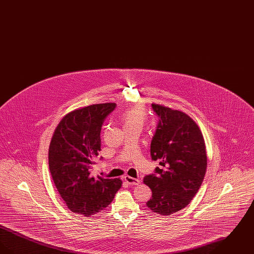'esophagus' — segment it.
<instances>
[{
  "label": "esophagus",
  "instance_id": "34e87169",
  "mask_svg": "<svg viewBox=\"0 0 254 254\" xmlns=\"http://www.w3.org/2000/svg\"><path fill=\"white\" fill-rule=\"evenodd\" d=\"M125 181L127 182L128 185H133V186H136L140 183L139 179H135V178H132V177L127 176V175L125 176Z\"/></svg>",
  "mask_w": 254,
  "mask_h": 254
}]
</instances>
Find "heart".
<instances>
[{
    "instance_id": "obj_1",
    "label": "heart",
    "mask_w": 254,
    "mask_h": 254,
    "mask_svg": "<svg viewBox=\"0 0 254 254\" xmlns=\"http://www.w3.org/2000/svg\"><path fill=\"white\" fill-rule=\"evenodd\" d=\"M145 120V112L141 108L126 110L121 115V122L124 127H139L142 128Z\"/></svg>"
}]
</instances>
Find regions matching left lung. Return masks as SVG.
I'll return each instance as SVG.
<instances>
[{"mask_svg": "<svg viewBox=\"0 0 254 254\" xmlns=\"http://www.w3.org/2000/svg\"><path fill=\"white\" fill-rule=\"evenodd\" d=\"M151 107L158 124L150 155L159 167L144 178L152 191L146 205L168 216L189 205L203 183L207 164L205 141L198 126L186 113L155 104Z\"/></svg>", "mask_w": 254, "mask_h": 254, "instance_id": "obj_1", "label": "left lung"}]
</instances>
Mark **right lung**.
Returning <instances> with one entry per match:
<instances>
[{
	"mask_svg": "<svg viewBox=\"0 0 254 254\" xmlns=\"http://www.w3.org/2000/svg\"><path fill=\"white\" fill-rule=\"evenodd\" d=\"M115 108L116 104L106 103L69 112L57 126L49 145V170L57 190L72 212L85 217L107 207L121 189L120 179L91 173L101 150L102 126Z\"/></svg>",
	"mask_w": 254,
	"mask_h": 254,
	"instance_id": "add662e5",
	"label": "right lung"
}]
</instances>
